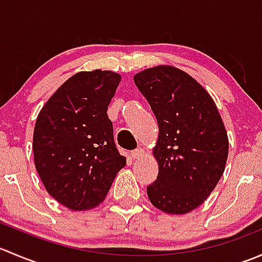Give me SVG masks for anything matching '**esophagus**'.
<instances>
[{
	"label": "esophagus",
	"instance_id": "obj_1",
	"mask_svg": "<svg viewBox=\"0 0 262 262\" xmlns=\"http://www.w3.org/2000/svg\"><path fill=\"white\" fill-rule=\"evenodd\" d=\"M143 155H144L143 148H137V149L132 150V153H130V156L133 158H141Z\"/></svg>",
	"mask_w": 262,
	"mask_h": 262
}]
</instances>
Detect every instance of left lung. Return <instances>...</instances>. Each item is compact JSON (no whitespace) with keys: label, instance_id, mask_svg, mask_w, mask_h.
I'll use <instances>...</instances> for the list:
<instances>
[{"label":"left lung","instance_id":"obj_1","mask_svg":"<svg viewBox=\"0 0 262 262\" xmlns=\"http://www.w3.org/2000/svg\"><path fill=\"white\" fill-rule=\"evenodd\" d=\"M158 123L153 156L157 180L147 195L157 209L186 214L204 203L221 180L228 137L215 102L184 71L157 66L134 76Z\"/></svg>","mask_w":262,"mask_h":262}]
</instances>
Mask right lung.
<instances>
[{
	"mask_svg": "<svg viewBox=\"0 0 262 262\" xmlns=\"http://www.w3.org/2000/svg\"><path fill=\"white\" fill-rule=\"evenodd\" d=\"M121 77L112 71L68 78L36 118L34 162L47 191L71 210L104 202L126 158L114 142L107 106Z\"/></svg>",
	"mask_w": 262,
	"mask_h": 262,
	"instance_id": "right-lung-1",
	"label": "right lung"
}]
</instances>
